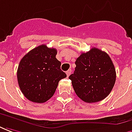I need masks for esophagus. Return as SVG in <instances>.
<instances>
[{"label":"esophagus","instance_id":"34e87169","mask_svg":"<svg viewBox=\"0 0 132 132\" xmlns=\"http://www.w3.org/2000/svg\"><path fill=\"white\" fill-rule=\"evenodd\" d=\"M71 72H72V70H68L67 72H66V74H67V76L69 77L70 75Z\"/></svg>","mask_w":132,"mask_h":132}]
</instances>
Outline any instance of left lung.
<instances>
[{
  "label": "left lung",
  "instance_id": "8db88e82",
  "mask_svg": "<svg viewBox=\"0 0 132 132\" xmlns=\"http://www.w3.org/2000/svg\"><path fill=\"white\" fill-rule=\"evenodd\" d=\"M76 68L69 77L76 94L87 103L106 98L116 81V70L109 55L92 47L82 53L75 62Z\"/></svg>",
  "mask_w": 132,
  "mask_h": 132
}]
</instances>
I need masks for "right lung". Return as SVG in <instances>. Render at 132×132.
I'll list each match as a JSON object with an SVG mask.
<instances>
[{
	"mask_svg": "<svg viewBox=\"0 0 132 132\" xmlns=\"http://www.w3.org/2000/svg\"><path fill=\"white\" fill-rule=\"evenodd\" d=\"M57 50L46 45L31 50L20 62L17 77L24 96L32 102L44 103L55 94L59 81L67 75L55 57Z\"/></svg>",
	"mask_w": 132,
	"mask_h": 132,
	"instance_id": "1",
	"label": "right lung"
}]
</instances>
